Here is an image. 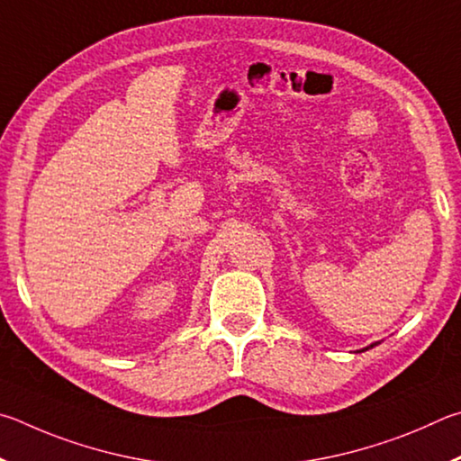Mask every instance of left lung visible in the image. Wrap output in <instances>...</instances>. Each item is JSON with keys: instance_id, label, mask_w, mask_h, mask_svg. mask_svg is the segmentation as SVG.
I'll return each instance as SVG.
<instances>
[{"instance_id": "8db88e82", "label": "left lung", "mask_w": 461, "mask_h": 461, "mask_svg": "<svg viewBox=\"0 0 461 461\" xmlns=\"http://www.w3.org/2000/svg\"><path fill=\"white\" fill-rule=\"evenodd\" d=\"M373 346H376V344H370V346H368V348H373ZM368 348H365V350H368Z\"/></svg>"}]
</instances>
